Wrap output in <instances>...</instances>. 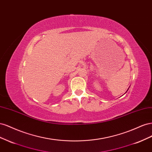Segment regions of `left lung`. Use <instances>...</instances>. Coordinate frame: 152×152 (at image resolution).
Returning <instances> with one entry per match:
<instances>
[{"label": "left lung", "mask_w": 152, "mask_h": 152, "mask_svg": "<svg viewBox=\"0 0 152 152\" xmlns=\"http://www.w3.org/2000/svg\"><path fill=\"white\" fill-rule=\"evenodd\" d=\"M128 89H127V91H128Z\"/></svg>", "instance_id": "1"}]
</instances>
